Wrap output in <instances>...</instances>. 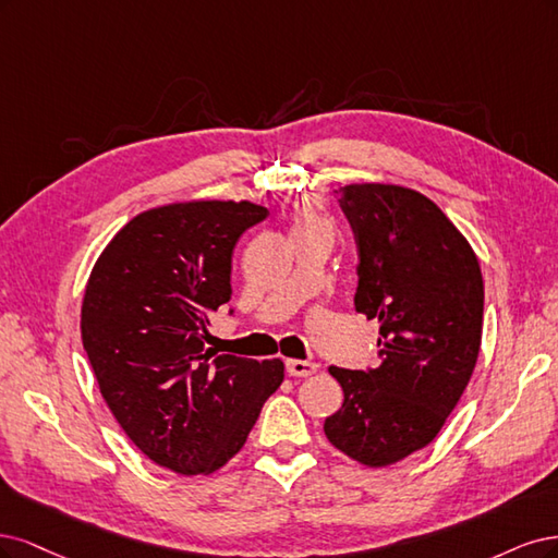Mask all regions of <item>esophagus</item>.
Returning a JSON list of instances; mask_svg holds the SVG:
<instances>
[{
	"instance_id": "obj_1",
	"label": "esophagus",
	"mask_w": 558,
	"mask_h": 558,
	"mask_svg": "<svg viewBox=\"0 0 558 558\" xmlns=\"http://www.w3.org/2000/svg\"><path fill=\"white\" fill-rule=\"evenodd\" d=\"M287 373L294 377H308V375L317 373V364L301 362V359H290V362H287Z\"/></svg>"
}]
</instances>
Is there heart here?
<instances>
[{"mask_svg": "<svg viewBox=\"0 0 558 558\" xmlns=\"http://www.w3.org/2000/svg\"><path fill=\"white\" fill-rule=\"evenodd\" d=\"M294 236H303V233H317V231H331L329 218L325 210L319 208L313 199H301L294 206Z\"/></svg>", "mask_w": 558, "mask_h": 558, "instance_id": "b5f03b06", "label": "heart"}]
</instances>
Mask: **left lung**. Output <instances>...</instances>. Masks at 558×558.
I'll return each instance as SVG.
<instances>
[{
  "label": "left lung",
  "mask_w": 558,
  "mask_h": 558,
  "mask_svg": "<svg viewBox=\"0 0 558 558\" xmlns=\"http://www.w3.org/2000/svg\"><path fill=\"white\" fill-rule=\"evenodd\" d=\"M340 192L359 255L354 311L380 322V364L329 368L345 401L325 434L380 469L426 447L459 403L482 343L484 284L469 241L424 194L377 183Z\"/></svg>",
  "instance_id": "obj_1"
}]
</instances>
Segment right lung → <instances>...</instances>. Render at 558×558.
<instances>
[{
  "instance_id": "right-lung-1",
  "label": "right lung",
  "mask_w": 558,
  "mask_h": 558,
  "mask_svg": "<svg viewBox=\"0 0 558 558\" xmlns=\"http://www.w3.org/2000/svg\"><path fill=\"white\" fill-rule=\"evenodd\" d=\"M266 215L250 202L146 210L87 280L81 333L101 397L141 452L173 473L222 469L284 377L280 359L206 348L208 315L231 299L233 247Z\"/></svg>"
}]
</instances>
